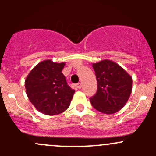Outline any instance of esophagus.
Masks as SVG:
<instances>
[{
	"label": "esophagus",
	"instance_id": "esophagus-1",
	"mask_svg": "<svg viewBox=\"0 0 156 156\" xmlns=\"http://www.w3.org/2000/svg\"><path fill=\"white\" fill-rule=\"evenodd\" d=\"M81 83H78V84H76V87L78 88V89H81Z\"/></svg>",
	"mask_w": 156,
	"mask_h": 156
}]
</instances>
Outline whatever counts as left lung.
<instances>
[{"mask_svg": "<svg viewBox=\"0 0 156 156\" xmlns=\"http://www.w3.org/2000/svg\"><path fill=\"white\" fill-rule=\"evenodd\" d=\"M97 91L90 98L93 107L105 114H113L125 106L132 90V78L119 64L108 59L93 63Z\"/></svg>", "mask_w": 156, "mask_h": 156, "instance_id": "left-lung-1", "label": "left lung"}]
</instances>
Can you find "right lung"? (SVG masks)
Segmentation results:
<instances>
[{
    "instance_id": "1",
    "label": "right lung",
    "mask_w": 156,
    "mask_h": 156,
    "mask_svg": "<svg viewBox=\"0 0 156 156\" xmlns=\"http://www.w3.org/2000/svg\"><path fill=\"white\" fill-rule=\"evenodd\" d=\"M65 62L42 61L32 69L25 81L26 94L39 112L47 115L60 114L69 108L75 94L62 73Z\"/></svg>"
}]
</instances>
